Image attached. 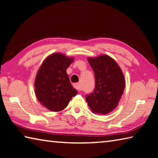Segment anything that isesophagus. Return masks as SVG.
<instances>
[{
    "mask_svg": "<svg viewBox=\"0 0 158 158\" xmlns=\"http://www.w3.org/2000/svg\"><path fill=\"white\" fill-rule=\"evenodd\" d=\"M74 87L75 89H76L77 91H81V86H80V84L79 83H77V84H74Z\"/></svg>",
    "mask_w": 158,
    "mask_h": 158,
    "instance_id": "esophagus-1",
    "label": "esophagus"
}]
</instances>
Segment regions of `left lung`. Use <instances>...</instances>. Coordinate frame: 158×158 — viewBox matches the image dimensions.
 Segmentation results:
<instances>
[{"instance_id": "obj_1", "label": "left lung", "mask_w": 158, "mask_h": 158, "mask_svg": "<svg viewBox=\"0 0 158 158\" xmlns=\"http://www.w3.org/2000/svg\"><path fill=\"white\" fill-rule=\"evenodd\" d=\"M95 74L96 87L86 96L94 113L107 114L118 106L125 88L123 72L113 58L107 55L88 57Z\"/></svg>"}]
</instances>
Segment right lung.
I'll use <instances>...</instances> for the list:
<instances>
[{"label":"right lung","instance_id":"add662e5","mask_svg":"<svg viewBox=\"0 0 158 158\" xmlns=\"http://www.w3.org/2000/svg\"><path fill=\"white\" fill-rule=\"evenodd\" d=\"M73 61V57L55 52L44 60L37 72L35 95L40 103L49 110L62 111L77 94L66 72Z\"/></svg>","mask_w":158,"mask_h":158}]
</instances>
